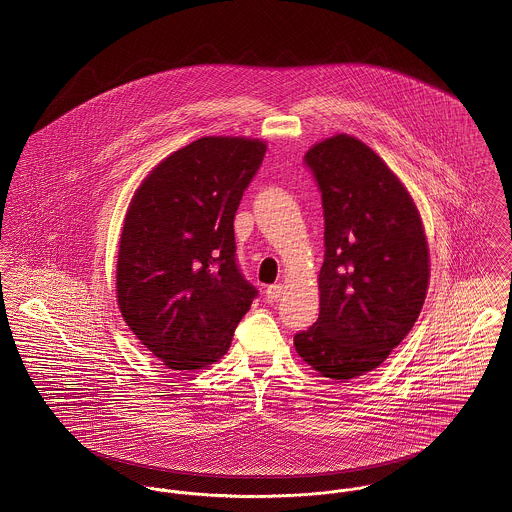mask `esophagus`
Masks as SVG:
<instances>
[{
    "label": "esophagus",
    "instance_id": "esophagus-1",
    "mask_svg": "<svg viewBox=\"0 0 512 512\" xmlns=\"http://www.w3.org/2000/svg\"><path fill=\"white\" fill-rule=\"evenodd\" d=\"M265 294H267V298H271V300H278V298L284 294V284H271V286H267Z\"/></svg>",
    "mask_w": 512,
    "mask_h": 512
}]
</instances>
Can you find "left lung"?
Wrapping results in <instances>:
<instances>
[{
	"instance_id": "left-lung-1",
	"label": "left lung",
	"mask_w": 512,
	"mask_h": 512,
	"mask_svg": "<svg viewBox=\"0 0 512 512\" xmlns=\"http://www.w3.org/2000/svg\"><path fill=\"white\" fill-rule=\"evenodd\" d=\"M306 163L321 191L325 261L319 317L294 347L321 376L347 382L378 368L415 325L429 290V243L405 185L358 138H325Z\"/></svg>"
}]
</instances>
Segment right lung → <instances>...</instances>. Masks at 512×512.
<instances>
[{
	"label": "right lung",
	"mask_w": 512,
	"mask_h": 512,
	"mask_svg": "<svg viewBox=\"0 0 512 512\" xmlns=\"http://www.w3.org/2000/svg\"><path fill=\"white\" fill-rule=\"evenodd\" d=\"M265 152L257 138H198L161 159L128 204L118 310L167 368L220 360L257 296L237 269L234 218Z\"/></svg>",
	"instance_id": "add662e5"
}]
</instances>
